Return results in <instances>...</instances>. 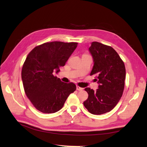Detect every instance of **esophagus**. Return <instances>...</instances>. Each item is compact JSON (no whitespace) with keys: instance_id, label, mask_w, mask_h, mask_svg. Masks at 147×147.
Segmentation results:
<instances>
[{"instance_id":"34e87169","label":"esophagus","mask_w":147,"mask_h":147,"mask_svg":"<svg viewBox=\"0 0 147 147\" xmlns=\"http://www.w3.org/2000/svg\"><path fill=\"white\" fill-rule=\"evenodd\" d=\"M76 90H78V91H82V90H83V88H81V87H80L79 86H76Z\"/></svg>"}]
</instances>
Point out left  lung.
<instances>
[{
	"instance_id": "left-lung-1",
	"label": "left lung",
	"mask_w": 147,
	"mask_h": 147,
	"mask_svg": "<svg viewBox=\"0 0 147 147\" xmlns=\"http://www.w3.org/2000/svg\"><path fill=\"white\" fill-rule=\"evenodd\" d=\"M89 51L94 63L90 75L96 74L99 85L96 91L90 88L85 89L88 97L83 104L91 114L100 115L112 110L121 99L126 69L117 52L110 46L93 42Z\"/></svg>"
}]
</instances>
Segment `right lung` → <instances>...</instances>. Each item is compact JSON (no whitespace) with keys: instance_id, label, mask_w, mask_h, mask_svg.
<instances>
[{"instance_id":"obj_1","label":"right lung","mask_w":147,"mask_h":147,"mask_svg":"<svg viewBox=\"0 0 147 147\" xmlns=\"http://www.w3.org/2000/svg\"><path fill=\"white\" fill-rule=\"evenodd\" d=\"M78 43L52 42L34 48L24 61L21 78L27 97L37 110L54 113L64 106L76 89L73 83H64L54 76L77 47Z\"/></svg>"}]
</instances>
